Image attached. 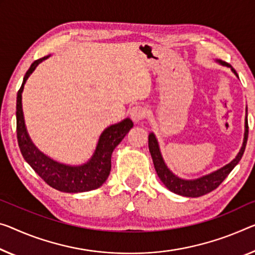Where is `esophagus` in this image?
Listing matches in <instances>:
<instances>
[{
    "instance_id": "1",
    "label": "esophagus",
    "mask_w": 255,
    "mask_h": 255,
    "mask_svg": "<svg viewBox=\"0 0 255 255\" xmlns=\"http://www.w3.org/2000/svg\"><path fill=\"white\" fill-rule=\"evenodd\" d=\"M147 114H148V109L144 107V106H141V105H136L134 107H132L130 112V115L134 122H140V121H142L144 117L147 116Z\"/></svg>"
}]
</instances>
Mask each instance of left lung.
Segmentation results:
<instances>
[{
	"label": "left lung",
	"instance_id": "8db88e82",
	"mask_svg": "<svg viewBox=\"0 0 255 255\" xmlns=\"http://www.w3.org/2000/svg\"><path fill=\"white\" fill-rule=\"evenodd\" d=\"M218 62L223 66H227V67L232 68L233 73L238 77L236 70H235L229 64H227V62L221 61V60H218ZM248 136H249V123H248V111H246L244 140H243V146L236 157H235L229 164H227V165H225L223 167L219 168V170L214 171L210 174L203 175V177L195 180L181 179L168 170L166 164L164 163V159L159 150L157 139H156L154 133H150L149 136H148V146H149V151H150L152 162H154L155 170L157 172L158 178L160 179V181L165 185L167 189L171 190L172 193L181 195V196H186V197H199V196L211 193V191L214 190L215 188L220 186L223 180L228 177V174L233 171V168L240 163L242 156L245 151L246 142H248Z\"/></svg>",
	"mask_w": 255,
	"mask_h": 255
}]
</instances>
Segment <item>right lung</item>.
I'll return each instance as SVG.
<instances>
[{"label": "right lung", "instance_id": "1", "mask_svg": "<svg viewBox=\"0 0 255 255\" xmlns=\"http://www.w3.org/2000/svg\"><path fill=\"white\" fill-rule=\"evenodd\" d=\"M49 56L35 60L27 70L20 89L17 93V139L23 158L33 170L54 189L64 193H83L97 189L107 180L112 168V154L127 133L131 130L133 122L125 119L122 122L113 124L105 128L98 140L96 150L87 163L78 166L66 165L53 160L43 154L30 140L23 120L21 93L27 78L29 77L38 64Z\"/></svg>", "mask_w": 255, "mask_h": 255}]
</instances>
